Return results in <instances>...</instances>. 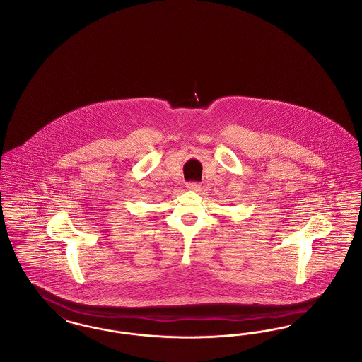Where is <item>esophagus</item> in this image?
Masks as SVG:
<instances>
[{"label": "esophagus", "instance_id": "1", "mask_svg": "<svg viewBox=\"0 0 362 362\" xmlns=\"http://www.w3.org/2000/svg\"><path fill=\"white\" fill-rule=\"evenodd\" d=\"M186 187L191 189V191H199V189H201V185H199V183H194V182H191V183H187V186H186Z\"/></svg>", "mask_w": 362, "mask_h": 362}]
</instances>
